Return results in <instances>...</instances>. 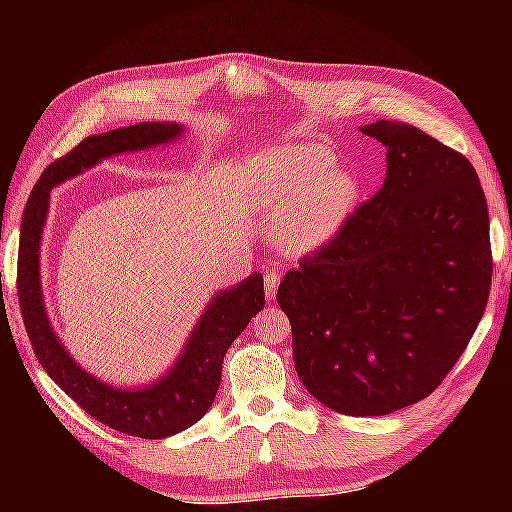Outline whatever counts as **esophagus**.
<instances>
[{
    "mask_svg": "<svg viewBox=\"0 0 512 512\" xmlns=\"http://www.w3.org/2000/svg\"><path fill=\"white\" fill-rule=\"evenodd\" d=\"M277 287H280V273H277V271H268V273L264 275V293H266L268 300L275 298Z\"/></svg>",
    "mask_w": 512,
    "mask_h": 512,
    "instance_id": "esophagus-1",
    "label": "esophagus"
}]
</instances>
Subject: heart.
<instances>
[{"label": "heart", "mask_w": 512, "mask_h": 512, "mask_svg": "<svg viewBox=\"0 0 512 512\" xmlns=\"http://www.w3.org/2000/svg\"><path fill=\"white\" fill-rule=\"evenodd\" d=\"M334 155L318 144H291L266 153L262 205L277 216V239L291 253L325 246L345 221L357 198L350 173L333 169Z\"/></svg>", "instance_id": "heart-1"}]
</instances>
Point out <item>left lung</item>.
<instances>
[{
	"instance_id": "8db88e82",
	"label": "left lung",
	"mask_w": 512,
	"mask_h": 512,
	"mask_svg": "<svg viewBox=\"0 0 512 512\" xmlns=\"http://www.w3.org/2000/svg\"><path fill=\"white\" fill-rule=\"evenodd\" d=\"M361 133L386 146L384 187L277 289L300 381L327 409L359 418L436 391L492 282L488 203L472 162L406 121Z\"/></svg>"
}]
</instances>
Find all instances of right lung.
I'll return each instance as SVG.
<instances>
[{
  "instance_id": "obj_1",
  "label": "right lung",
  "mask_w": 512,
  "mask_h": 512,
  "mask_svg": "<svg viewBox=\"0 0 512 512\" xmlns=\"http://www.w3.org/2000/svg\"><path fill=\"white\" fill-rule=\"evenodd\" d=\"M173 121L144 124L99 133L74 146L42 171L24 207L20 250H17V300L33 352L47 375L106 427L135 438H167L192 427L210 409L221 384L223 357L232 341L244 332L250 318L264 309V277L253 273L228 291H221L198 320L183 354L158 384L121 391L94 379L69 357L49 325L40 291V235L47 219L49 189L94 167L108 155L140 151L178 137Z\"/></svg>"
}]
</instances>
